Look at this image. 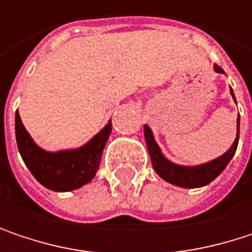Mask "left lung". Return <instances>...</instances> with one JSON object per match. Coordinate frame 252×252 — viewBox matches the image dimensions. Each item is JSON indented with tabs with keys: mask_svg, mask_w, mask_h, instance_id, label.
Returning <instances> with one entry per match:
<instances>
[{
	"mask_svg": "<svg viewBox=\"0 0 252 252\" xmlns=\"http://www.w3.org/2000/svg\"><path fill=\"white\" fill-rule=\"evenodd\" d=\"M215 71L219 74H225V71L216 64H215ZM230 94L235 100L232 87H230ZM144 138H146V144H147V150L150 155L153 169L156 171L158 175L162 179H165L166 182L176 185V187H181V188H200V187L210 184L213 179H216L220 175L225 171L227 163L230 162V159L233 158L236 147H238V141H239V114H238V120H236V137H235V141L232 143L230 149L222 156H219L210 162L201 163V165L185 166V165L174 163L169 159H166L165 155L162 153L159 144L156 143L153 131L150 129L149 126H144Z\"/></svg>",
	"mask_w": 252,
	"mask_h": 252,
	"instance_id": "obj_1",
	"label": "left lung"
}]
</instances>
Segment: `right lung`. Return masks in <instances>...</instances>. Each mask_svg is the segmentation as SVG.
Here are the masks:
<instances>
[{
	"label": "right lung",
	"mask_w": 252,
	"mask_h": 252,
	"mask_svg": "<svg viewBox=\"0 0 252 252\" xmlns=\"http://www.w3.org/2000/svg\"><path fill=\"white\" fill-rule=\"evenodd\" d=\"M111 131L109 120L86 144L77 149L48 152L34 143L22 123L19 109L16 111V140L23 162L37 182L58 192L77 189L94 178Z\"/></svg>",
	"instance_id": "right-lung-1"
}]
</instances>
